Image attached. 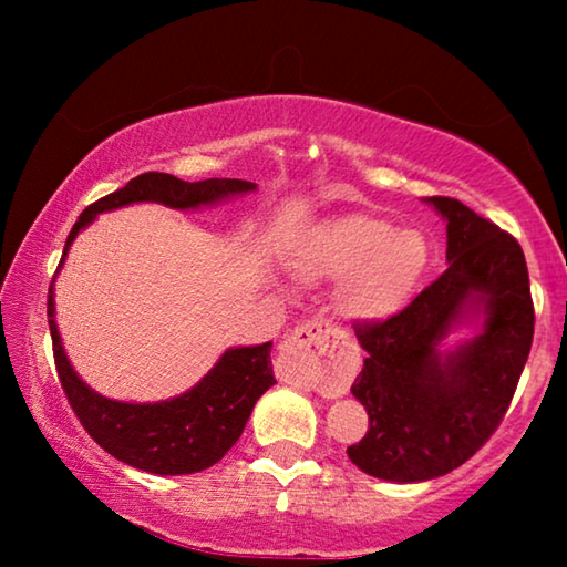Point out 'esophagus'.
<instances>
[{
  "label": "esophagus",
  "mask_w": 567,
  "mask_h": 567,
  "mask_svg": "<svg viewBox=\"0 0 567 567\" xmlns=\"http://www.w3.org/2000/svg\"><path fill=\"white\" fill-rule=\"evenodd\" d=\"M276 371L284 382L309 386L315 392L343 390L346 363L336 338V328L324 320L301 322L284 340Z\"/></svg>",
  "instance_id": "1"
}]
</instances>
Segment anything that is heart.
Returning a JSON list of instances; mask_svg holds the SVG:
<instances>
[{"label":"heart","instance_id":"1","mask_svg":"<svg viewBox=\"0 0 567 567\" xmlns=\"http://www.w3.org/2000/svg\"><path fill=\"white\" fill-rule=\"evenodd\" d=\"M431 266L421 229H398L369 214L322 221L289 252L305 284L340 281L338 309L351 322H384L408 307Z\"/></svg>","mask_w":567,"mask_h":567}]
</instances>
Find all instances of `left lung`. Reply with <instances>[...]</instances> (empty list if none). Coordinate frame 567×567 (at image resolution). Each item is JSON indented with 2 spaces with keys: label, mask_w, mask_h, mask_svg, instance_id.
<instances>
[{
  "label": "left lung",
  "mask_w": 567,
  "mask_h": 567,
  "mask_svg": "<svg viewBox=\"0 0 567 567\" xmlns=\"http://www.w3.org/2000/svg\"><path fill=\"white\" fill-rule=\"evenodd\" d=\"M446 221L449 268L384 322L355 324L367 359L351 386L369 431L348 456L390 483H423L470 460L498 429L529 359V270L508 231L462 200L425 198ZM478 332L441 349L454 329Z\"/></svg>",
  "instance_id": "left-lung-1"
}]
</instances>
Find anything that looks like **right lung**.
Listing matches in <instances>:
<instances>
[{
	"mask_svg": "<svg viewBox=\"0 0 567 567\" xmlns=\"http://www.w3.org/2000/svg\"><path fill=\"white\" fill-rule=\"evenodd\" d=\"M255 188H258L255 183L231 181V177L185 183L167 173L138 175L111 196L84 208L69 231L59 270L76 235L95 221L97 214L131 204H162L177 212H188V208L219 204L224 198L245 196ZM53 281L49 289V328L61 386L84 431L107 454L152 475H193V472L212 467L237 444L255 402L276 384L274 363H270L274 343L227 348L214 369L177 398L162 402L111 400L90 390L66 359L56 324Z\"/></svg>",
	"mask_w": 567,
	"mask_h": 567,
	"instance_id": "right-lung-1",
	"label": "right lung"
}]
</instances>
